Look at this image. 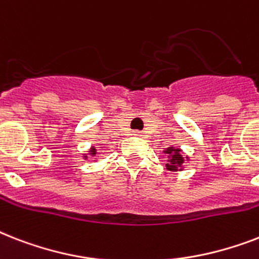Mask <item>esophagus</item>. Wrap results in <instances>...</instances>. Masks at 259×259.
I'll return each instance as SVG.
<instances>
[{
	"label": "esophagus",
	"mask_w": 259,
	"mask_h": 259,
	"mask_svg": "<svg viewBox=\"0 0 259 259\" xmlns=\"http://www.w3.org/2000/svg\"><path fill=\"white\" fill-rule=\"evenodd\" d=\"M134 136H136V137H142V136H144V133H142V132H138V130H136V132H134Z\"/></svg>",
	"instance_id": "1"
}]
</instances>
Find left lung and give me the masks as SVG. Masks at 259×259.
<instances>
[{
	"label": "left lung",
	"instance_id": "left-lung-1",
	"mask_svg": "<svg viewBox=\"0 0 259 259\" xmlns=\"http://www.w3.org/2000/svg\"><path fill=\"white\" fill-rule=\"evenodd\" d=\"M164 153L168 154V164H166V169L177 172V170H183L184 168V162L188 161L189 157H183V150L176 146H169L164 150Z\"/></svg>",
	"mask_w": 259,
	"mask_h": 259
}]
</instances>
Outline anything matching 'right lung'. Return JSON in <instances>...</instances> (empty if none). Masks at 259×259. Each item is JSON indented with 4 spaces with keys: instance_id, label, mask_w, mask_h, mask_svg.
Here are the masks:
<instances>
[{
    "instance_id": "1",
    "label": "right lung",
    "mask_w": 259,
    "mask_h": 259,
    "mask_svg": "<svg viewBox=\"0 0 259 259\" xmlns=\"http://www.w3.org/2000/svg\"><path fill=\"white\" fill-rule=\"evenodd\" d=\"M97 154H98L97 148H95V146H91V148L89 149V154H83V158H84V160H87L89 157L94 158ZM94 161H95V160H94Z\"/></svg>"
}]
</instances>
